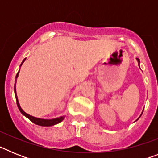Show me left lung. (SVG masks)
I'll return each mask as SVG.
<instances>
[{
  "instance_id": "obj_1",
  "label": "left lung",
  "mask_w": 158,
  "mask_h": 158,
  "mask_svg": "<svg viewBox=\"0 0 158 158\" xmlns=\"http://www.w3.org/2000/svg\"><path fill=\"white\" fill-rule=\"evenodd\" d=\"M137 60H138V62H139H139H140V61H139V58H137Z\"/></svg>"
}]
</instances>
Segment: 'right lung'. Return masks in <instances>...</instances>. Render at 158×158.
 Returning a JSON list of instances; mask_svg holds the SVG:
<instances>
[{"instance_id": "add662e5", "label": "right lung", "mask_w": 158, "mask_h": 158, "mask_svg": "<svg viewBox=\"0 0 158 158\" xmlns=\"http://www.w3.org/2000/svg\"><path fill=\"white\" fill-rule=\"evenodd\" d=\"M25 59H26V58H24V59H23V61L22 62L21 65L23 63V62L25 61ZM19 70L18 71L17 74H16V78H17V77H18V74H19ZM14 91H15V96H16V104H17L18 108H19V110L20 111V112H21L23 115H25V116L27 117V118H28L29 119H30L32 123H34L35 124H37V125H40V126H43V127L53 126V125H55V124L59 123L60 122H62V121L64 119V118H65V116H62V117H59V118H53V119H43V118H35V117H33V116H31V115H28V114H27L26 112H24V111L21 109L20 106H19V101H18V99H17V96H16V84H15V85H14Z\"/></svg>"}]
</instances>
